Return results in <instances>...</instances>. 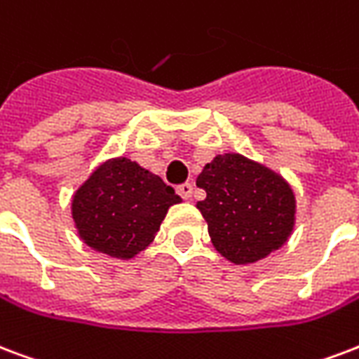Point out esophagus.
Masks as SVG:
<instances>
[{"label":"esophagus","instance_id":"1","mask_svg":"<svg viewBox=\"0 0 359 359\" xmlns=\"http://www.w3.org/2000/svg\"><path fill=\"white\" fill-rule=\"evenodd\" d=\"M191 191H194V186L188 184V182H186V184H180L179 188H177V194H179L182 199H190Z\"/></svg>","mask_w":359,"mask_h":359}]
</instances>
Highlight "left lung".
Here are the masks:
<instances>
[{"mask_svg":"<svg viewBox=\"0 0 359 359\" xmlns=\"http://www.w3.org/2000/svg\"><path fill=\"white\" fill-rule=\"evenodd\" d=\"M216 252L235 265L256 264L286 245L295 226L294 188L283 175L237 152L216 154L196 180Z\"/></svg>","mask_w":359,"mask_h":359,"instance_id":"8db88e82","label":"left lung"}]
</instances>
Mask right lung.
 Here are the masks:
<instances>
[{
	"instance_id": "right-lung-1",
	"label": "right lung",
	"mask_w": 359,
	"mask_h": 359,
	"mask_svg": "<svg viewBox=\"0 0 359 359\" xmlns=\"http://www.w3.org/2000/svg\"><path fill=\"white\" fill-rule=\"evenodd\" d=\"M182 199L158 175L118 156L101 161L71 198L79 239L92 250L131 259L160 231L169 207Z\"/></svg>"
}]
</instances>
